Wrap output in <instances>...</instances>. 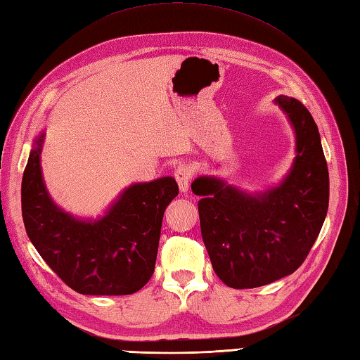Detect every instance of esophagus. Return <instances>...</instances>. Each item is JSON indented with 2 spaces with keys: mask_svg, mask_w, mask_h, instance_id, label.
I'll use <instances>...</instances> for the list:
<instances>
[{
  "mask_svg": "<svg viewBox=\"0 0 360 360\" xmlns=\"http://www.w3.org/2000/svg\"><path fill=\"white\" fill-rule=\"evenodd\" d=\"M174 177L177 180L181 193H186L191 185V179H193V171L188 165H179L174 172Z\"/></svg>",
  "mask_w": 360,
  "mask_h": 360,
  "instance_id": "1",
  "label": "esophagus"
}]
</instances>
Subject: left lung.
<instances>
[{"mask_svg":"<svg viewBox=\"0 0 360 360\" xmlns=\"http://www.w3.org/2000/svg\"><path fill=\"white\" fill-rule=\"evenodd\" d=\"M295 132V158L278 186L248 194L215 177H198L191 189L212 268L236 290L257 288L292 274L307 259L328 211L330 177L321 135L299 100L278 95Z\"/></svg>","mask_w":360,"mask_h":360,"instance_id":"8db88e82","label":"left lung"}]
</instances>
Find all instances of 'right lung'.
Segmentation results:
<instances>
[{
    "mask_svg": "<svg viewBox=\"0 0 360 360\" xmlns=\"http://www.w3.org/2000/svg\"><path fill=\"white\" fill-rule=\"evenodd\" d=\"M44 132L30 150L21 181L22 221L32 245L69 288L87 295H126L154 274L166 206L179 194L172 177L135 183L98 220L65 212L41 174Z\"/></svg>",
    "mask_w": 360,
    "mask_h": 360,
    "instance_id": "1",
    "label": "right lung"
}]
</instances>
